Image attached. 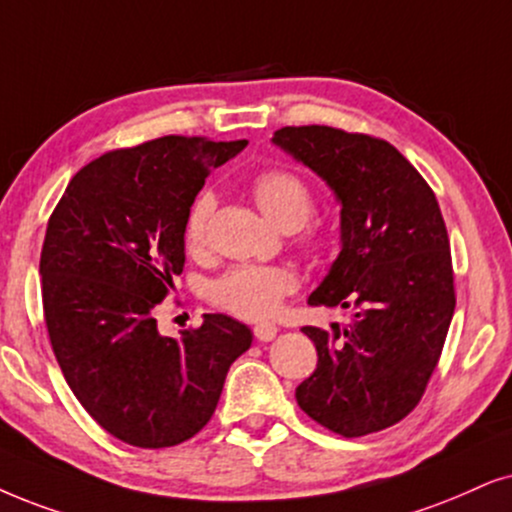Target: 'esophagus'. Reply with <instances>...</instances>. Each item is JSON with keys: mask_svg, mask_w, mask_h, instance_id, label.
Returning a JSON list of instances; mask_svg holds the SVG:
<instances>
[{"mask_svg": "<svg viewBox=\"0 0 512 512\" xmlns=\"http://www.w3.org/2000/svg\"><path fill=\"white\" fill-rule=\"evenodd\" d=\"M278 328L274 326V323H257L255 326V338L260 342H271L276 338Z\"/></svg>", "mask_w": 512, "mask_h": 512, "instance_id": "34e87169", "label": "esophagus"}]
</instances>
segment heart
<instances>
[{
  "label": "heart",
  "mask_w": 512,
  "mask_h": 512,
  "mask_svg": "<svg viewBox=\"0 0 512 512\" xmlns=\"http://www.w3.org/2000/svg\"><path fill=\"white\" fill-rule=\"evenodd\" d=\"M252 196L260 210L274 222L278 229L283 226L304 224L312 212L314 198L300 174L290 170H264L252 179ZM215 210V196L210 191L198 193L193 198L184 219V243L189 250L203 248L208 236V222ZM297 288V276L293 269L281 264H243L219 278L212 286V300L226 312L241 319L262 321L281 307V300Z\"/></svg>",
  "instance_id": "heart-1"
}]
</instances>
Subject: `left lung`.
I'll return each instance as SVG.
<instances>
[{"instance_id": "1", "label": "left lung", "mask_w": 512, "mask_h": 512, "mask_svg": "<svg viewBox=\"0 0 512 512\" xmlns=\"http://www.w3.org/2000/svg\"><path fill=\"white\" fill-rule=\"evenodd\" d=\"M271 144L326 181L340 252L312 307H357L347 326H304L316 371L300 409L342 437L399 423L423 397L454 316L446 226L428 181L392 144L335 127H283Z\"/></svg>"}]
</instances>
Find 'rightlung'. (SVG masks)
<instances>
[{
  "mask_svg": "<svg viewBox=\"0 0 512 512\" xmlns=\"http://www.w3.org/2000/svg\"><path fill=\"white\" fill-rule=\"evenodd\" d=\"M248 141L160 137L70 179L44 236V321L84 411L141 449L191 439L217 409L252 333L224 314L160 335L153 309L184 269V219L205 177Z\"/></svg>",
  "mask_w": 512,
  "mask_h": 512,
  "instance_id": "right-lung-1",
  "label": "right lung"
}]
</instances>
